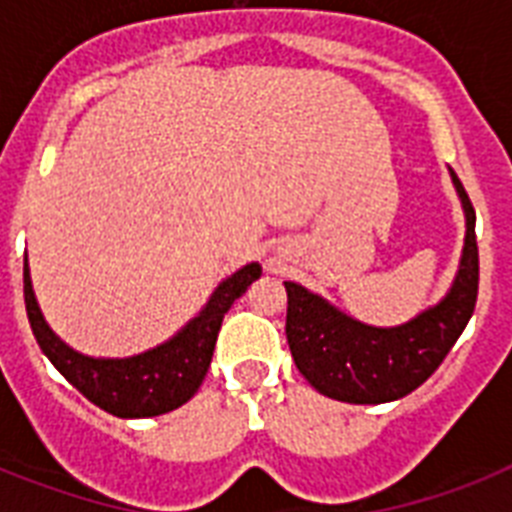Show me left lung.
<instances>
[{
	"instance_id": "obj_1",
	"label": "left lung",
	"mask_w": 512,
	"mask_h": 512,
	"mask_svg": "<svg viewBox=\"0 0 512 512\" xmlns=\"http://www.w3.org/2000/svg\"><path fill=\"white\" fill-rule=\"evenodd\" d=\"M468 233L460 273L449 295L409 324L366 327L287 281V340L292 358L313 388L348 404H385L412 393L436 372L468 327L478 300L476 209L452 172Z\"/></svg>"
}]
</instances>
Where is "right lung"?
<instances>
[{"label": "right lung", "instance_id": "obj_1", "mask_svg": "<svg viewBox=\"0 0 512 512\" xmlns=\"http://www.w3.org/2000/svg\"><path fill=\"white\" fill-rule=\"evenodd\" d=\"M260 265L249 263L225 279L209 297L207 308L170 342L132 358H87L52 335L36 305L28 260L23 263V297L28 324L44 356L84 398L114 417H156L183 406L199 390L212 361L223 316L255 279Z\"/></svg>", "mask_w": 512, "mask_h": 512}]
</instances>
